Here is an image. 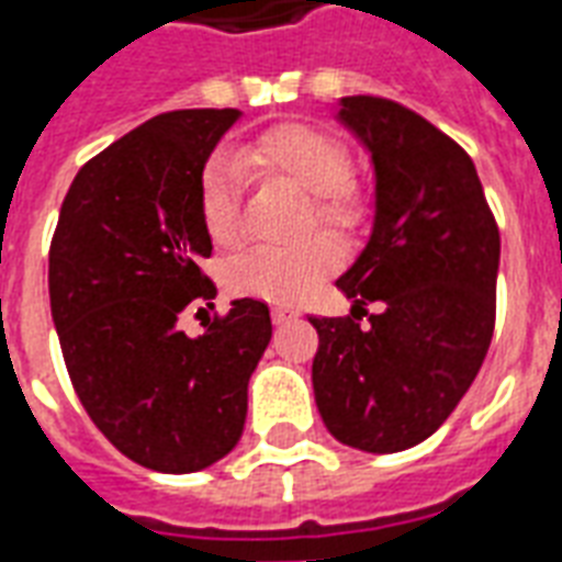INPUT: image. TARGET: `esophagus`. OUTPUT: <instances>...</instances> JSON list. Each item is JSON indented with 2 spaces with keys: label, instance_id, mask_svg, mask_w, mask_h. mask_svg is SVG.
Listing matches in <instances>:
<instances>
[{
  "label": "esophagus",
  "instance_id": "esophagus-1",
  "mask_svg": "<svg viewBox=\"0 0 562 562\" xmlns=\"http://www.w3.org/2000/svg\"><path fill=\"white\" fill-rule=\"evenodd\" d=\"M271 318H273V324H285V321L294 318V312H289V310H273V312H271Z\"/></svg>",
  "mask_w": 562,
  "mask_h": 562
}]
</instances>
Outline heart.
<instances>
[{"mask_svg": "<svg viewBox=\"0 0 562 562\" xmlns=\"http://www.w3.org/2000/svg\"><path fill=\"white\" fill-rule=\"evenodd\" d=\"M241 165L259 167L268 177H280L312 194L315 221L329 229H348L359 221L362 205L345 173L348 153L329 135L310 126H280L265 132L238 153ZM238 161L229 153L205 165L200 182V214L209 238L233 247L241 238V200H238ZM338 262L336 244L310 238L297 247H256L241 252L226 268V285L244 297H259L280 306H294L315 291Z\"/></svg>", "mask_w": 562, "mask_h": 562, "instance_id": "1", "label": "heart"}]
</instances>
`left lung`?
Segmentation results:
<instances>
[{"label": "left lung", "mask_w": 562, "mask_h": 562, "mask_svg": "<svg viewBox=\"0 0 562 562\" xmlns=\"http://www.w3.org/2000/svg\"><path fill=\"white\" fill-rule=\"evenodd\" d=\"M336 120L374 167V217L336 285L371 327L310 318L315 404L338 442L397 453L424 442L469 392L490 350L501 238L474 161L392 100L341 97Z\"/></svg>", "instance_id": "obj_1"}]
</instances>
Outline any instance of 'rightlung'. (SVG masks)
Here are the masks:
<instances>
[{
  "label": "right lung",
  "instance_id": "obj_1",
  "mask_svg": "<svg viewBox=\"0 0 562 562\" xmlns=\"http://www.w3.org/2000/svg\"><path fill=\"white\" fill-rule=\"evenodd\" d=\"M238 109L170 111L91 158L64 196L49 250V306L72 389L120 453L165 474L224 460L241 439L247 383L271 341L262 300L186 336L212 300L200 182Z\"/></svg>",
  "mask_w": 562,
  "mask_h": 562
}]
</instances>
